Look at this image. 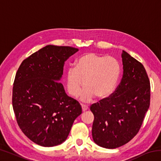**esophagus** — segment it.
I'll return each mask as SVG.
<instances>
[{
  "mask_svg": "<svg viewBox=\"0 0 161 161\" xmlns=\"http://www.w3.org/2000/svg\"><path fill=\"white\" fill-rule=\"evenodd\" d=\"M81 108H82V111H86L87 109H88V107H87V106H86V105L81 104Z\"/></svg>",
  "mask_w": 161,
  "mask_h": 161,
  "instance_id": "obj_1",
  "label": "esophagus"
}]
</instances>
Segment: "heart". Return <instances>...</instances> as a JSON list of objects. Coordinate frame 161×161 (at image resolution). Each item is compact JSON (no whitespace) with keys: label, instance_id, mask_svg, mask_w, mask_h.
Wrapping results in <instances>:
<instances>
[{"label":"heart","instance_id":"1","mask_svg":"<svg viewBox=\"0 0 161 161\" xmlns=\"http://www.w3.org/2000/svg\"><path fill=\"white\" fill-rule=\"evenodd\" d=\"M121 73L119 62L111 56L87 53L75 61V67L68 69L65 83L68 93L73 97L80 94V99L89 102L96 96L103 99L115 90Z\"/></svg>","mask_w":161,"mask_h":161}]
</instances>
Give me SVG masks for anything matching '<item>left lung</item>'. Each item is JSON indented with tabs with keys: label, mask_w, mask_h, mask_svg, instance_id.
Returning <instances> with one entry per match:
<instances>
[{
	"label": "left lung",
	"mask_w": 161,
	"mask_h": 161,
	"mask_svg": "<svg viewBox=\"0 0 161 161\" xmlns=\"http://www.w3.org/2000/svg\"><path fill=\"white\" fill-rule=\"evenodd\" d=\"M123 77L114 93L90 110L94 116L92 138L98 146L114 149L139 131L151 99V85L143 65L123 50Z\"/></svg>",
	"instance_id": "obj_1"
}]
</instances>
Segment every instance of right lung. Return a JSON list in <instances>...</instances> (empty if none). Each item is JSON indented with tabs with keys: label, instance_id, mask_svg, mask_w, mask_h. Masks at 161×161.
<instances>
[{
	"label": "right lung",
	"instance_id": "right-lung-1",
	"mask_svg": "<svg viewBox=\"0 0 161 161\" xmlns=\"http://www.w3.org/2000/svg\"><path fill=\"white\" fill-rule=\"evenodd\" d=\"M78 50L47 45L24 59L16 73L13 111L22 131L38 145L52 147L63 143L81 114L80 103L67 96L59 82L64 62Z\"/></svg>",
	"mask_w": 161,
	"mask_h": 161
}]
</instances>
